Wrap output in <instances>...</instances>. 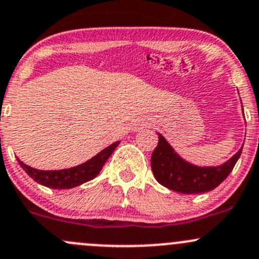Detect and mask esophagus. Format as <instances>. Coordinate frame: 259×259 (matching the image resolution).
<instances>
[{"label": "esophagus", "instance_id": "obj_1", "mask_svg": "<svg viewBox=\"0 0 259 259\" xmlns=\"http://www.w3.org/2000/svg\"><path fill=\"white\" fill-rule=\"evenodd\" d=\"M146 124H148V121H146V120H143V121L137 122V124H135V129H142V127H144Z\"/></svg>", "mask_w": 259, "mask_h": 259}]
</instances>
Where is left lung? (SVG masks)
Listing matches in <instances>:
<instances>
[{
    "mask_svg": "<svg viewBox=\"0 0 259 259\" xmlns=\"http://www.w3.org/2000/svg\"><path fill=\"white\" fill-rule=\"evenodd\" d=\"M158 135V146L151 154V170L154 177L168 189L183 194L210 192L218 187L233 170L243 149L242 145L231 159L221 165H195L182 158L160 133Z\"/></svg>",
    "mask_w": 259,
    "mask_h": 259,
    "instance_id": "8db88e82",
    "label": "left lung"
}]
</instances>
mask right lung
Segmentation results:
<instances>
[{"instance_id": "obj_1", "label": "right lung", "mask_w": 259, "mask_h": 259, "mask_svg": "<svg viewBox=\"0 0 259 259\" xmlns=\"http://www.w3.org/2000/svg\"><path fill=\"white\" fill-rule=\"evenodd\" d=\"M119 144L120 142L117 140V142L113 143L111 145L106 146L100 153H98L95 156L89 159L85 163L69 169L38 170V169L32 168V166L26 165L20 159H17V161L21 165V168L27 173V176H30L38 184L45 185V187L51 188V189H71V188L83 184V183L98 177L101 169H103L104 164L110 158L113 151Z\"/></svg>"}]
</instances>
